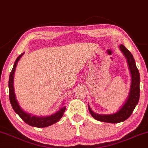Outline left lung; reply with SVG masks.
<instances>
[{"label":"left lung","mask_w":148,"mask_h":148,"mask_svg":"<svg viewBox=\"0 0 148 148\" xmlns=\"http://www.w3.org/2000/svg\"><path fill=\"white\" fill-rule=\"evenodd\" d=\"M119 48L121 52L127 59L130 72L131 74V85L129 94L125 101L116 112L110 114H100L92 111L90 106L88 108L90 113L96 120L99 121L110 123H117L123 122L130 116L134 111L135 107L138 104L140 97V74L137 69L135 60L132 54L123 45H119Z\"/></svg>","instance_id":"8db88e82"}]
</instances>
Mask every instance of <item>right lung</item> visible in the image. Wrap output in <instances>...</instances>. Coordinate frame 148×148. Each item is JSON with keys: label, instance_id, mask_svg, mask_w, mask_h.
Wrapping results in <instances>:
<instances>
[{"label": "right lung", "instance_id": "add662e5", "mask_svg": "<svg viewBox=\"0 0 148 148\" xmlns=\"http://www.w3.org/2000/svg\"><path fill=\"white\" fill-rule=\"evenodd\" d=\"M24 53L25 52H23V54L19 55L18 57L16 58L15 63L14 64V67L12 69V72L10 74V79H9V92H10V94H9V96H10V103H11L12 108H13L15 112L27 124L36 127L41 128L48 127V126L53 125L55 123L58 122V121L61 119L64 112H65L66 107L63 106L55 113L52 114L51 115L45 116H38L36 115H32L31 114L26 112L25 111H24V110L21 108V107L19 106L18 101L16 100L15 92H14V75L18 62V60L21 59V57H22L23 55L24 54Z\"/></svg>", "mask_w": 148, "mask_h": 148}]
</instances>
